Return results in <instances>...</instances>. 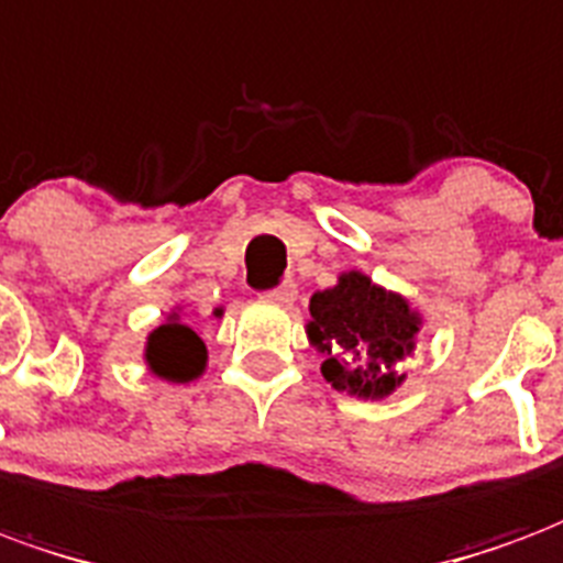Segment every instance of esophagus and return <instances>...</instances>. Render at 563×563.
<instances>
[{
    "label": "esophagus",
    "mask_w": 563,
    "mask_h": 563,
    "mask_svg": "<svg viewBox=\"0 0 563 563\" xmlns=\"http://www.w3.org/2000/svg\"><path fill=\"white\" fill-rule=\"evenodd\" d=\"M271 303H277V307H292L295 298H298V286H295L292 280L280 283L277 289H271L268 295H265Z\"/></svg>",
    "instance_id": "esophagus-1"
}]
</instances>
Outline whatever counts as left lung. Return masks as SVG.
<instances>
[{
  "mask_svg": "<svg viewBox=\"0 0 563 563\" xmlns=\"http://www.w3.org/2000/svg\"><path fill=\"white\" fill-rule=\"evenodd\" d=\"M423 313L406 295L373 283L364 271H343L331 289L313 292L307 340L322 352V376L357 399H385L406 382L418 352Z\"/></svg>",
  "mask_w": 563,
  "mask_h": 563,
  "instance_id": "obj_1",
  "label": "left lung"
}]
</instances>
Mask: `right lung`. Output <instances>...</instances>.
I'll return each instance as SVG.
<instances>
[{"instance_id": "right-lung-1", "label": "right lung", "mask_w": 563, "mask_h": 563, "mask_svg": "<svg viewBox=\"0 0 563 563\" xmlns=\"http://www.w3.org/2000/svg\"><path fill=\"white\" fill-rule=\"evenodd\" d=\"M143 361L148 373L173 385L197 382L208 366V349L202 336L194 331V322L185 319L181 307H173L164 322L145 336Z\"/></svg>"}]
</instances>
